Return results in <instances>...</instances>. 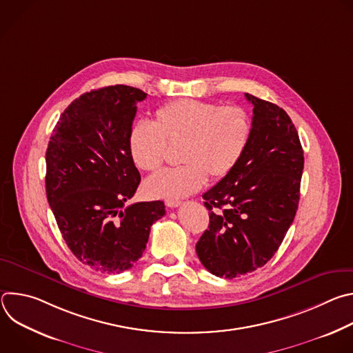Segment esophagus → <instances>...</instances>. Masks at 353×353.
Returning a JSON list of instances; mask_svg holds the SVG:
<instances>
[{
  "label": "esophagus",
  "mask_w": 353,
  "mask_h": 353,
  "mask_svg": "<svg viewBox=\"0 0 353 353\" xmlns=\"http://www.w3.org/2000/svg\"><path fill=\"white\" fill-rule=\"evenodd\" d=\"M165 203L169 208H177L181 205V201H179V199H166Z\"/></svg>",
  "instance_id": "esophagus-1"
}]
</instances>
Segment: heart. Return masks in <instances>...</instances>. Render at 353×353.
Masks as SVG:
<instances>
[{
	"instance_id": "heart-1",
	"label": "heart",
	"mask_w": 353,
	"mask_h": 353,
	"mask_svg": "<svg viewBox=\"0 0 353 353\" xmlns=\"http://www.w3.org/2000/svg\"><path fill=\"white\" fill-rule=\"evenodd\" d=\"M251 135L250 114L240 106L180 99L157 110V121L141 120L130 131L132 162L145 172L157 170L166 158L168 142L180 145L184 165L150 176V196L181 198L203 188L211 176L226 177L243 158Z\"/></svg>"
}]
</instances>
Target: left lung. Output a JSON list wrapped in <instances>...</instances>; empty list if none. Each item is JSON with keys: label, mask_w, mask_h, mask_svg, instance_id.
Returning <instances> with one entry per match:
<instances>
[{"label": "left lung", "mask_w": 353, "mask_h": 353, "mask_svg": "<svg viewBox=\"0 0 353 353\" xmlns=\"http://www.w3.org/2000/svg\"><path fill=\"white\" fill-rule=\"evenodd\" d=\"M251 135L237 166L203 198L210 225L195 244L199 261L219 278L265 265L290 228L300 198L303 149L283 109L245 93Z\"/></svg>", "instance_id": "left-lung-1"}]
</instances>
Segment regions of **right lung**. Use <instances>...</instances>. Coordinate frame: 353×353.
Masks as SVG:
<instances>
[{"label": "right lung", "mask_w": 353, "mask_h": 353, "mask_svg": "<svg viewBox=\"0 0 353 353\" xmlns=\"http://www.w3.org/2000/svg\"><path fill=\"white\" fill-rule=\"evenodd\" d=\"M141 89L114 85L86 92L64 110L46 152L47 201L59 229L85 265L120 274L142 256L163 201L125 205L141 174L128 149Z\"/></svg>", "instance_id": "right-lung-1"}]
</instances>
